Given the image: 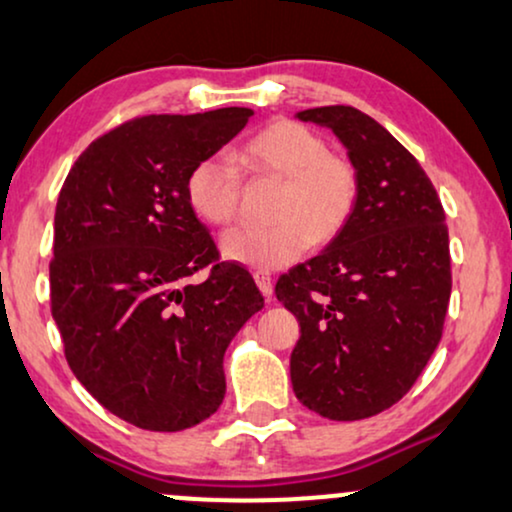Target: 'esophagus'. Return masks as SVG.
Returning <instances> with one entry per match:
<instances>
[{
  "instance_id": "obj_1",
  "label": "esophagus",
  "mask_w": 512,
  "mask_h": 512,
  "mask_svg": "<svg viewBox=\"0 0 512 512\" xmlns=\"http://www.w3.org/2000/svg\"><path fill=\"white\" fill-rule=\"evenodd\" d=\"M255 283H257V288L262 290V295L267 297V300H271V293H274V281H271V276L267 274V271H257Z\"/></svg>"
}]
</instances>
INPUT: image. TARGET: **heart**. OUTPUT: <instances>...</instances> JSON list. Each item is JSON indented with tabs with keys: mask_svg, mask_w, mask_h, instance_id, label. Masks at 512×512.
Listing matches in <instances>:
<instances>
[{
	"mask_svg": "<svg viewBox=\"0 0 512 512\" xmlns=\"http://www.w3.org/2000/svg\"><path fill=\"white\" fill-rule=\"evenodd\" d=\"M243 170L283 179L271 226L226 231L219 250L226 260L257 271H274L300 260L309 243H328L345 229L359 200V172L349 158L328 151L314 129L276 120L236 153ZM186 198L208 224H229L238 212L241 172L222 155L191 167Z\"/></svg>",
	"mask_w": 512,
	"mask_h": 512,
	"instance_id": "heart-1",
	"label": "heart"
}]
</instances>
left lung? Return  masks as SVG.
<instances>
[{"mask_svg": "<svg viewBox=\"0 0 512 512\" xmlns=\"http://www.w3.org/2000/svg\"><path fill=\"white\" fill-rule=\"evenodd\" d=\"M333 129L359 172V200L326 250L278 278L300 321L295 397L331 420H361L411 390L442 340L451 295L449 229L418 160L352 106L300 111Z\"/></svg>", "mask_w": 512, "mask_h": 512, "instance_id": "left-lung-1", "label": "left lung"}]
</instances>
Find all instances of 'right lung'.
<instances>
[{
  "label": "right lung",
  "instance_id": "right-lung-1",
  "mask_svg": "<svg viewBox=\"0 0 512 512\" xmlns=\"http://www.w3.org/2000/svg\"><path fill=\"white\" fill-rule=\"evenodd\" d=\"M250 108L146 115L87 146L58 193L51 316L75 378L103 409L153 432L203 423L226 392L224 352L264 297L186 198V177ZM200 268L209 278L193 284Z\"/></svg>",
  "mask_w": 512,
  "mask_h": 512
}]
</instances>
